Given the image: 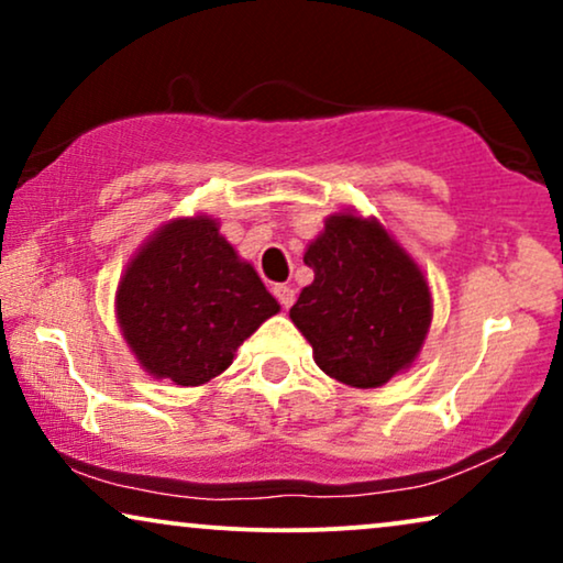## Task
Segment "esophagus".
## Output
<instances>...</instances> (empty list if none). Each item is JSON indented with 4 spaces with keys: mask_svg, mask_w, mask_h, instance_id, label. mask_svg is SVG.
Masks as SVG:
<instances>
[{
    "mask_svg": "<svg viewBox=\"0 0 563 563\" xmlns=\"http://www.w3.org/2000/svg\"><path fill=\"white\" fill-rule=\"evenodd\" d=\"M272 291L274 297L279 299L282 307H291V302H295V289H291L289 284H274Z\"/></svg>",
    "mask_w": 563,
    "mask_h": 563,
    "instance_id": "1",
    "label": "esophagus"
}]
</instances>
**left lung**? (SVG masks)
Returning a JSON list of instances; mask_svg holds the SVG:
<instances>
[{"label": "left lung", "mask_w": 563, "mask_h": 563, "mask_svg": "<svg viewBox=\"0 0 563 563\" xmlns=\"http://www.w3.org/2000/svg\"><path fill=\"white\" fill-rule=\"evenodd\" d=\"M314 279L289 310L314 364L351 387H382L420 353L430 325L426 276L376 220L338 212L310 243Z\"/></svg>", "instance_id": "left-lung-1"}]
</instances>
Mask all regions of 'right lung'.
Returning a JSON list of instances; mask_svg holds the SVG:
<instances>
[{
  "instance_id": "obj_1",
  "label": "right lung",
  "mask_w": 563,
  "mask_h": 563,
  "mask_svg": "<svg viewBox=\"0 0 563 563\" xmlns=\"http://www.w3.org/2000/svg\"><path fill=\"white\" fill-rule=\"evenodd\" d=\"M279 312L251 264L210 218L174 220L130 261L118 322L143 368L197 387L233 364L245 338Z\"/></svg>"
}]
</instances>
